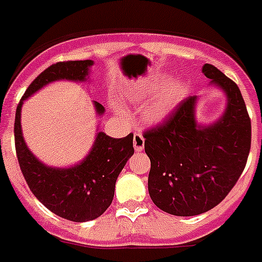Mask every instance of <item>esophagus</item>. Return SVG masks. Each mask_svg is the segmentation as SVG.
<instances>
[{
    "mask_svg": "<svg viewBox=\"0 0 262 262\" xmlns=\"http://www.w3.org/2000/svg\"><path fill=\"white\" fill-rule=\"evenodd\" d=\"M133 146H134V150H136L137 152H139V151H142L143 148H145V138H143V136L141 132H137V133H134Z\"/></svg>",
    "mask_w": 262,
    "mask_h": 262,
    "instance_id": "34e87169",
    "label": "esophagus"
}]
</instances>
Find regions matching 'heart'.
<instances>
[{
  "mask_svg": "<svg viewBox=\"0 0 262 262\" xmlns=\"http://www.w3.org/2000/svg\"><path fill=\"white\" fill-rule=\"evenodd\" d=\"M186 93L187 85L182 80L165 81L164 77H156L139 82L126 94V98L130 102H141L154 94L143 104L141 119L148 125H158L174 111Z\"/></svg>",
  "mask_w": 262,
  "mask_h": 262,
  "instance_id": "heart-1",
  "label": "heart"
}]
</instances>
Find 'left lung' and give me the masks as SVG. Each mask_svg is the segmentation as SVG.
Here are the masks:
<instances>
[{
	"label": "left lung",
	"mask_w": 262,
	"mask_h": 262,
	"mask_svg": "<svg viewBox=\"0 0 262 262\" xmlns=\"http://www.w3.org/2000/svg\"><path fill=\"white\" fill-rule=\"evenodd\" d=\"M202 72L226 97L222 116L207 125L198 123V97L191 95L143 136L151 161L148 194L156 207L174 216H196L221 203L251 148V120L238 85L208 63Z\"/></svg>",
	"instance_id": "obj_1"
}]
</instances>
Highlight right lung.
Masks as SVG:
<instances>
[{
  "label": "right lung",
  "instance_id": "1",
  "mask_svg": "<svg viewBox=\"0 0 262 262\" xmlns=\"http://www.w3.org/2000/svg\"><path fill=\"white\" fill-rule=\"evenodd\" d=\"M93 64L94 62L90 59L70 60L46 68L27 88L16 107L14 124L16 156L28 187L49 211L73 222L92 221L111 205L117 177L134 154L133 134L112 138L98 132L89 154L80 163L68 168L50 167L38 160L24 141L21 107L27 98L50 82L86 81ZM93 104L98 115L104 114L101 103L94 101Z\"/></svg>",
  "mask_w": 262,
  "mask_h": 262
}]
</instances>
